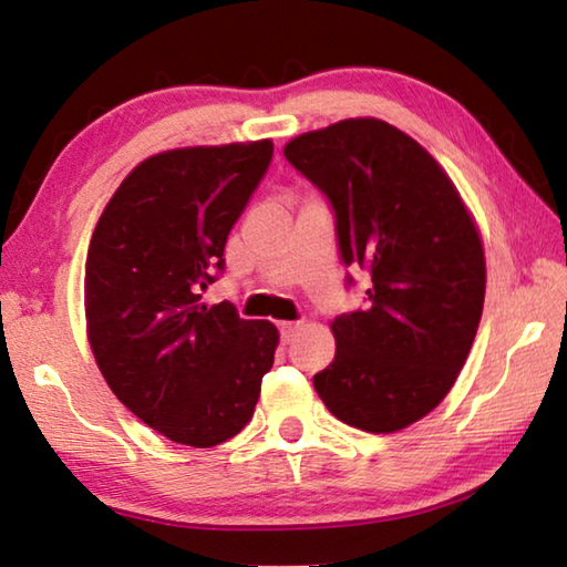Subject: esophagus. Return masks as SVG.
<instances>
[{"instance_id":"obj_1","label":"esophagus","mask_w":567,"mask_h":567,"mask_svg":"<svg viewBox=\"0 0 567 567\" xmlns=\"http://www.w3.org/2000/svg\"><path fill=\"white\" fill-rule=\"evenodd\" d=\"M297 330H300V324L297 322H282L280 324V338H282V342H290L295 334H297Z\"/></svg>"}]
</instances>
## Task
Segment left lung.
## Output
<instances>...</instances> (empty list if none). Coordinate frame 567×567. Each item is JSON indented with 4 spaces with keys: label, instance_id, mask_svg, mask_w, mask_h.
<instances>
[{
    "label": "left lung",
    "instance_id": "left-lung-1",
    "mask_svg": "<svg viewBox=\"0 0 567 567\" xmlns=\"http://www.w3.org/2000/svg\"><path fill=\"white\" fill-rule=\"evenodd\" d=\"M285 157L328 197L342 262L372 280L362 310L332 320L338 350L315 390L348 425L395 433L443 402L473 348L485 300L477 227L430 152L382 120L305 132Z\"/></svg>",
    "mask_w": 567,
    "mask_h": 567
}]
</instances>
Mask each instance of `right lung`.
<instances>
[{
    "mask_svg": "<svg viewBox=\"0 0 567 567\" xmlns=\"http://www.w3.org/2000/svg\"><path fill=\"white\" fill-rule=\"evenodd\" d=\"M270 162V140L162 152L124 177L92 233L84 315L94 360L124 408L182 445L235 437L275 362L272 322L199 302Z\"/></svg>",
    "mask_w": 567,
    "mask_h": 567,
    "instance_id": "right-lung-1",
    "label": "right lung"
}]
</instances>
